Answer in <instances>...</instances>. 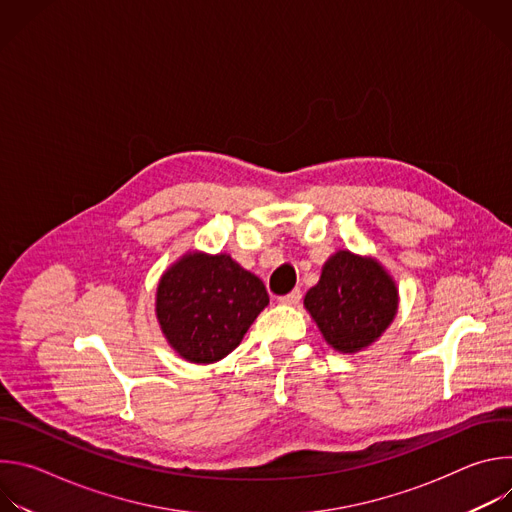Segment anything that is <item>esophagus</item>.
<instances>
[{"label": "esophagus", "mask_w": 512, "mask_h": 512, "mask_svg": "<svg viewBox=\"0 0 512 512\" xmlns=\"http://www.w3.org/2000/svg\"><path fill=\"white\" fill-rule=\"evenodd\" d=\"M300 300H302V291H300V289L289 291L287 296H281V298H279L281 304H289V306H296Z\"/></svg>", "instance_id": "1"}]
</instances>
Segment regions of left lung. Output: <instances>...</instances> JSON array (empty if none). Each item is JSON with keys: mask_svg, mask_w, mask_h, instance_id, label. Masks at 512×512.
Returning a JSON list of instances; mask_svg holds the SVG:
<instances>
[{"mask_svg": "<svg viewBox=\"0 0 512 512\" xmlns=\"http://www.w3.org/2000/svg\"><path fill=\"white\" fill-rule=\"evenodd\" d=\"M304 306L332 348L356 352L393 322L397 287L377 261L338 251L326 261Z\"/></svg>", "mask_w": 512, "mask_h": 512, "instance_id": "1", "label": "left lung"}]
</instances>
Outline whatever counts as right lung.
Returning <instances> with one entry per match:
<instances>
[{
	"label": "right lung",
	"instance_id": "obj_1",
	"mask_svg": "<svg viewBox=\"0 0 512 512\" xmlns=\"http://www.w3.org/2000/svg\"><path fill=\"white\" fill-rule=\"evenodd\" d=\"M267 304L263 281L229 255L192 253L162 275L156 312L172 348L206 364L233 352Z\"/></svg>",
	"mask_w": 512,
	"mask_h": 512
}]
</instances>
